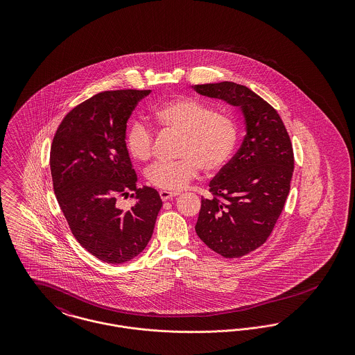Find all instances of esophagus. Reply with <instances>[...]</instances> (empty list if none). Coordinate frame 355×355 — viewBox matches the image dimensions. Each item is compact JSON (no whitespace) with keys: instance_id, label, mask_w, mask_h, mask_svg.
I'll return each instance as SVG.
<instances>
[{"instance_id":"esophagus-1","label":"esophagus","mask_w":355,"mask_h":355,"mask_svg":"<svg viewBox=\"0 0 355 355\" xmlns=\"http://www.w3.org/2000/svg\"><path fill=\"white\" fill-rule=\"evenodd\" d=\"M175 196H178V193H173V191H168V190H161V191H159V197H161L162 201L171 200V198L175 197Z\"/></svg>"}]
</instances>
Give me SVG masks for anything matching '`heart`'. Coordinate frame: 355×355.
<instances>
[{"instance_id":"heart-1","label":"heart","mask_w":355,"mask_h":355,"mask_svg":"<svg viewBox=\"0 0 355 355\" xmlns=\"http://www.w3.org/2000/svg\"><path fill=\"white\" fill-rule=\"evenodd\" d=\"M153 119L162 129L181 135L175 162H158L148 170L150 185L178 191L196 178L200 169L211 174L220 171L232 158L239 139V126L230 113L217 112L207 102L178 97L161 103L152 112ZM126 149L139 162L150 159L154 137L141 122L126 132Z\"/></svg>"}]
</instances>
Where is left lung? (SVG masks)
Returning <instances> with one entry per match:
<instances>
[{
    "mask_svg": "<svg viewBox=\"0 0 355 355\" xmlns=\"http://www.w3.org/2000/svg\"><path fill=\"white\" fill-rule=\"evenodd\" d=\"M207 97L239 106L248 133L236 155L210 182L196 232L225 258H239L262 246L279 218L290 191L294 153L286 128L270 103L243 85H196Z\"/></svg>",
    "mask_w": 355,
    "mask_h": 355,
    "instance_id": "1",
    "label": "left lung"
}]
</instances>
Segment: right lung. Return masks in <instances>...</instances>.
<instances>
[{"mask_svg": "<svg viewBox=\"0 0 355 355\" xmlns=\"http://www.w3.org/2000/svg\"><path fill=\"white\" fill-rule=\"evenodd\" d=\"M150 90H107L81 102L60 123L51 148L53 189L80 245L119 265L150 241L162 201L155 189L138 187L126 149V122ZM130 191L136 203H115Z\"/></svg>", "mask_w": 355, "mask_h": 355, "instance_id": "right-lung-1", "label": "right lung"}]
</instances>
